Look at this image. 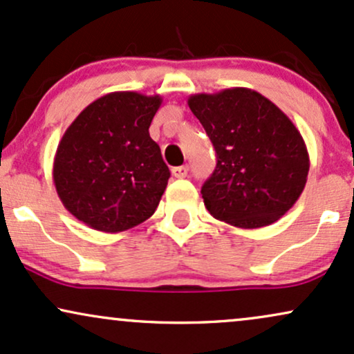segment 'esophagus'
Here are the masks:
<instances>
[{
	"mask_svg": "<svg viewBox=\"0 0 354 354\" xmlns=\"http://www.w3.org/2000/svg\"><path fill=\"white\" fill-rule=\"evenodd\" d=\"M188 171H189V168L185 165V166H176V168H173L171 174L174 178H185L186 174H188Z\"/></svg>",
	"mask_w": 354,
	"mask_h": 354,
	"instance_id": "obj_1",
	"label": "esophagus"
}]
</instances>
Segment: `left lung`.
Masks as SVG:
<instances>
[{"label":"left lung","instance_id":"left-lung-1","mask_svg":"<svg viewBox=\"0 0 354 354\" xmlns=\"http://www.w3.org/2000/svg\"><path fill=\"white\" fill-rule=\"evenodd\" d=\"M188 105L218 155L201 189L212 218L242 229L282 218L304 193L310 169L306 145L290 118L245 87L193 93Z\"/></svg>","mask_w":354,"mask_h":354}]
</instances>
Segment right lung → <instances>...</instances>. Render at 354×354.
Masks as SVG:
<instances>
[{"instance_id": "1", "label": "right lung", "mask_w": 354, "mask_h": 354, "mask_svg": "<svg viewBox=\"0 0 354 354\" xmlns=\"http://www.w3.org/2000/svg\"><path fill=\"white\" fill-rule=\"evenodd\" d=\"M160 95L112 92L93 100L62 135L53 180L74 218L102 232H122L158 207L169 169L150 129Z\"/></svg>"}]
</instances>
